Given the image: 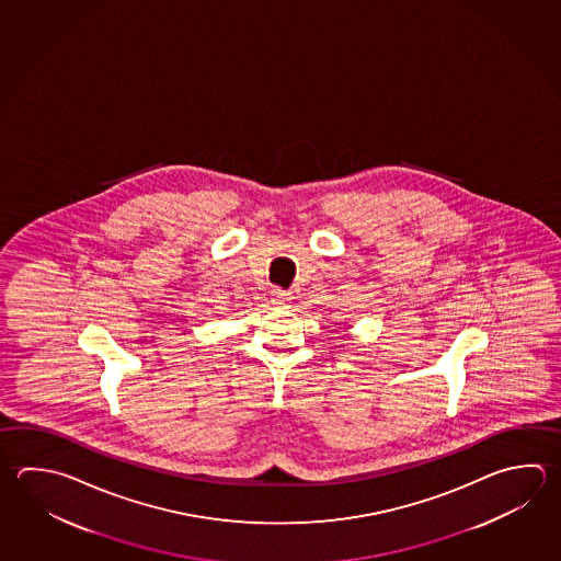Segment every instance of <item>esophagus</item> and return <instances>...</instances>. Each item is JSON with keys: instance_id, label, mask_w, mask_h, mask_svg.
I'll list each match as a JSON object with an SVG mask.
<instances>
[{"instance_id": "1", "label": "esophagus", "mask_w": 561, "mask_h": 561, "mask_svg": "<svg viewBox=\"0 0 561 561\" xmlns=\"http://www.w3.org/2000/svg\"><path fill=\"white\" fill-rule=\"evenodd\" d=\"M270 299H272V304L275 307H286L289 304V296H287L286 291H282V289H272Z\"/></svg>"}]
</instances>
